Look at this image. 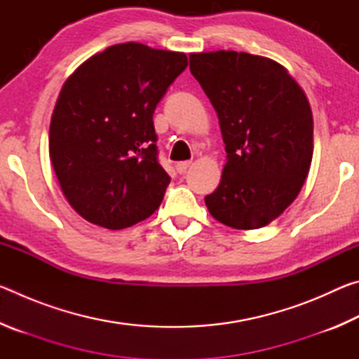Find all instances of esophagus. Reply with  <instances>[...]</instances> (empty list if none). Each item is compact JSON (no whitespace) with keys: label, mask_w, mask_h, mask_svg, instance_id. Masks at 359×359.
<instances>
[{"label":"esophagus","mask_w":359,"mask_h":359,"mask_svg":"<svg viewBox=\"0 0 359 359\" xmlns=\"http://www.w3.org/2000/svg\"><path fill=\"white\" fill-rule=\"evenodd\" d=\"M190 165H191L190 161H180V163H177V165H175V169H177L179 174H184V172H187V169L190 168Z\"/></svg>","instance_id":"1"}]
</instances>
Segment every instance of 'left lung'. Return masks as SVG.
<instances>
[{
	"label": "left lung",
	"mask_w": 359,
	"mask_h": 359,
	"mask_svg": "<svg viewBox=\"0 0 359 359\" xmlns=\"http://www.w3.org/2000/svg\"><path fill=\"white\" fill-rule=\"evenodd\" d=\"M190 71L218 115L228 158L205 205L226 226L263 228L294 201L311 169L307 96L282 65L245 52L191 53Z\"/></svg>",
	"instance_id": "8db88e82"
}]
</instances>
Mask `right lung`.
Listing matches in <instances>:
<instances>
[{"mask_svg":"<svg viewBox=\"0 0 359 359\" xmlns=\"http://www.w3.org/2000/svg\"><path fill=\"white\" fill-rule=\"evenodd\" d=\"M188 58L139 42L107 47L66 79L48 131V154L71 208L123 229L160 208L171 182L158 163L154 112Z\"/></svg>","mask_w":359,"mask_h":359,"instance_id":"right-lung-1","label":"right lung"}]
</instances>
